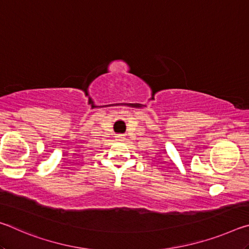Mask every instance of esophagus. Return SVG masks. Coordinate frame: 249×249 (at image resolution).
I'll return each mask as SVG.
<instances>
[{"mask_svg":"<svg viewBox=\"0 0 249 249\" xmlns=\"http://www.w3.org/2000/svg\"><path fill=\"white\" fill-rule=\"evenodd\" d=\"M116 140H119V141L124 140V136H123V135H117V136H116Z\"/></svg>","mask_w":249,"mask_h":249,"instance_id":"1","label":"esophagus"}]
</instances>
